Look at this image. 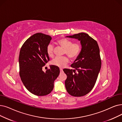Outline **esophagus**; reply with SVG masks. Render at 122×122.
Returning a JSON list of instances; mask_svg holds the SVG:
<instances>
[{"label": "esophagus", "instance_id": "esophagus-1", "mask_svg": "<svg viewBox=\"0 0 122 122\" xmlns=\"http://www.w3.org/2000/svg\"><path fill=\"white\" fill-rule=\"evenodd\" d=\"M60 72H63V69L60 68Z\"/></svg>", "mask_w": 122, "mask_h": 122}]
</instances>
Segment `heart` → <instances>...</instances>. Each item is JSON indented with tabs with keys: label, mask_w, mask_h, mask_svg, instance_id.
Here are the masks:
<instances>
[{
	"label": "heart",
	"mask_w": 122,
	"mask_h": 122,
	"mask_svg": "<svg viewBox=\"0 0 122 122\" xmlns=\"http://www.w3.org/2000/svg\"><path fill=\"white\" fill-rule=\"evenodd\" d=\"M57 44L64 49V53L66 54L71 59H75L79 56L81 52V45L77 42L72 43L70 40L62 38L57 41ZM54 47L52 44H49L47 47V54L50 57L53 56ZM69 62L66 56L57 57L51 61V64L62 68L64 67Z\"/></svg>",
	"instance_id": "1"
}]
</instances>
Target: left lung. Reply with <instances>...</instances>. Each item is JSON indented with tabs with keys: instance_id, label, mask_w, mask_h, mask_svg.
Wrapping results in <instances>:
<instances>
[{
	"instance_id": "1",
	"label": "left lung",
	"mask_w": 122,
	"mask_h": 122,
	"mask_svg": "<svg viewBox=\"0 0 122 122\" xmlns=\"http://www.w3.org/2000/svg\"><path fill=\"white\" fill-rule=\"evenodd\" d=\"M66 37L80 41L82 49L71 66L74 69L63 70L67 77L65 87L71 96H83L93 88L101 67L99 47L97 41L86 33L82 32Z\"/></svg>"
}]
</instances>
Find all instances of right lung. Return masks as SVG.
I'll return each instance as SVG.
<instances>
[{"instance_id": "obj_1", "label": "right lung", "mask_w": 122, "mask_h": 122, "mask_svg": "<svg viewBox=\"0 0 122 122\" xmlns=\"http://www.w3.org/2000/svg\"><path fill=\"white\" fill-rule=\"evenodd\" d=\"M51 37L41 33L34 34L27 39L21 48L19 56V75L28 90L37 96L49 94L54 88V82L59 76L58 67L51 65L45 72L42 67L49 61L47 46Z\"/></svg>"}]
</instances>
